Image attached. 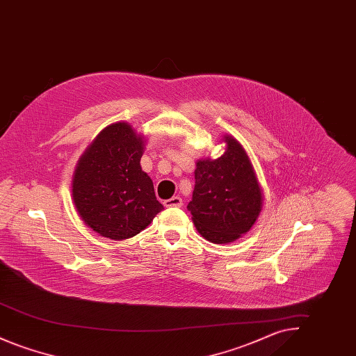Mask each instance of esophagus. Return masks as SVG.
<instances>
[{
  "label": "esophagus",
  "instance_id": "esophagus-1",
  "mask_svg": "<svg viewBox=\"0 0 356 356\" xmlns=\"http://www.w3.org/2000/svg\"><path fill=\"white\" fill-rule=\"evenodd\" d=\"M164 205L165 207H177L179 208V207H183V200L179 196H173V197H170L168 200H165Z\"/></svg>",
  "mask_w": 356,
  "mask_h": 356
}]
</instances>
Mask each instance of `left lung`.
<instances>
[{"label":"left lung","mask_w":356,"mask_h":356,"mask_svg":"<svg viewBox=\"0 0 356 356\" xmlns=\"http://www.w3.org/2000/svg\"><path fill=\"white\" fill-rule=\"evenodd\" d=\"M219 159L196 163L195 189L188 204L197 232L211 243L227 244L251 229L263 205L252 163L243 145L224 136Z\"/></svg>","instance_id":"1"}]
</instances>
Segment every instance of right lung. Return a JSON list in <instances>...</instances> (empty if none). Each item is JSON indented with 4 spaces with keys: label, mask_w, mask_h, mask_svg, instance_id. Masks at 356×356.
I'll return each instance as SVG.
<instances>
[{
    "label": "right lung",
    "mask_w": 356,
    "mask_h": 356,
    "mask_svg": "<svg viewBox=\"0 0 356 356\" xmlns=\"http://www.w3.org/2000/svg\"><path fill=\"white\" fill-rule=\"evenodd\" d=\"M144 144L128 122H115L102 129L77 163L73 203L85 224L102 236H136L164 209L152 179L140 165Z\"/></svg>",
    "instance_id": "obj_1"
}]
</instances>
